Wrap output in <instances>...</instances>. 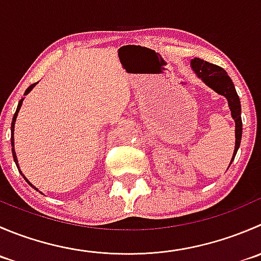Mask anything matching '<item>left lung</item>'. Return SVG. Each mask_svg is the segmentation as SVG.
<instances>
[{"mask_svg": "<svg viewBox=\"0 0 261 261\" xmlns=\"http://www.w3.org/2000/svg\"><path fill=\"white\" fill-rule=\"evenodd\" d=\"M191 69L194 70L195 74L198 75L209 88H212L218 94L226 97V99L228 100V107L231 110L232 118H233L234 123H236V130H234V133H236V144H234V151L231 159L232 163L240 148L242 136L241 103H240V98L237 95L236 89H234L233 83H232L231 77L227 75V72L221 66L206 62V61L201 60V58L191 60Z\"/></svg>", "mask_w": 261, "mask_h": 261, "instance_id": "8db88e82", "label": "left lung"}]
</instances>
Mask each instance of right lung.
Here are the masks:
<instances>
[{
    "label": "right lung",
    "mask_w": 261,
    "mask_h": 261,
    "mask_svg": "<svg viewBox=\"0 0 261 261\" xmlns=\"http://www.w3.org/2000/svg\"><path fill=\"white\" fill-rule=\"evenodd\" d=\"M37 84H38V83H34V84H32V85H30V87L28 88L27 90H25V94H24V95H27L28 93H29L30 90H32L33 88H34L35 85H37ZM22 100H24V98H21V99L19 100V105H17L16 112H15L14 117H12V122H11V146H12L11 149H12V156H14V161H15V163H16V167H17V169H19V171H20V168H19V164H17V158H16V153H15V146H14V128H15V121H16L17 113H19V110H20V107H21V105H22ZM20 173H21V171H20ZM21 176L24 177V178H25V176H24V174H22V173H21ZM25 179H27V178H25ZM27 182H28V184L30 185V186H32V187H34V186H33L32 184H30L29 181H28V179H27ZM34 189H35V187H34ZM35 190H38V189H35Z\"/></svg>",
    "instance_id": "right-lung-1"
}]
</instances>
